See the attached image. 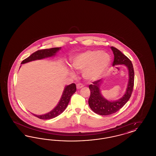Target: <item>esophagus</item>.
Returning a JSON list of instances; mask_svg holds the SVG:
<instances>
[{
  "label": "esophagus",
  "mask_w": 156,
  "mask_h": 156,
  "mask_svg": "<svg viewBox=\"0 0 156 156\" xmlns=\"http://www.w3.org/2000/svg\"><path fill=\"white\" fill-rule=\"evenodd\" d=\"M83 87V85L81 84V83H77L76 84V88H77V89H81Z\"/></svg>",
  "instance_id": "obj_1"
}]
</instances>
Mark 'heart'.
Returning a JSON list of instances; mask_svg holds the SVG:
<instances>
[{
	"label": "heart",
	"mask_w": 156,
	"mask_h": 156,
	"mask_svg": "<svg viewBox=\"0 0 156 156\" xmlns=\"http://www.w3.org/2000/svg\"><path fill=\"white\" fill-rule=\"evenodd\" d=\"M111 61L108 53L98 50H90L75 56L71 61V67L75 71H83L84 78L94 81L105 74ZM70 73L73 74L71 70Z\"/></svg>",
	"instance_id": "b5f03b06"
}]
</instances>
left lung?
Returning <instances> with one entry per match:
<instances>
[{"label":"left lung","instance_id":"left-lung-1","mask_svg":"<svg viewBox=\"0 0 156 156\" xmlns=\"http://www.w3.org/2000/svg\"><path fill=\"white\" fill-rule=\"evenodd\" d=\"M111 48L114 54L113 66L123 64L127 67L129 71V81L125 95L115 101H108L102 95L100 90L102 80L93 82L92 84L89 85L90 91L88 100L89 107L92 111L100 115H109L118 111L129 101L133 89L134 73L131 61L116 48L111 47Z\"/></svg>","mask_w":156,"mask_h":156}]
</instances>
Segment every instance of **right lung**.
Segmentation results:
<instances>
[{
	"label": "right lung",
	"instance_id": "obj_1",
	"mask_svg": "<svg viewBox=\"0 0 156 156\" xmlns=\"http://www.w3.org/2000/svg\"><path fill=\"white\" fill-rule=\"evenodd\" d=\"M60 49L61 47H55L50 49L38 50L37 51L33 53L27 58L24 59L22 62L21 64L37 59H44L47 57H51L52 56H54ZM76 85L74 83L69 85H67L64 88L58 104H57L55 108H54L51 111L41 115H37L35 114L33 115L40 119H51L57 117L65 111L68 104L69 102L71 97H72V95L76 92Z\"/></svg>",
	"mask_w": 156,
	"mask_h": 156
}]
</instances>
